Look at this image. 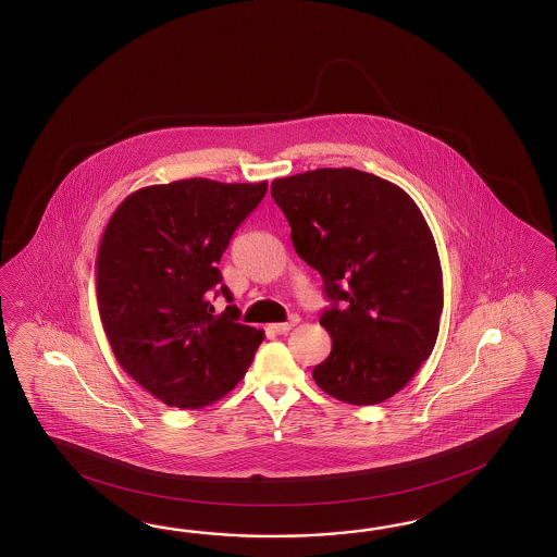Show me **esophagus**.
<instances>
[{"mask_svg":"<svg viewBox=\"0 0 557 557\" xmlns=\"http://www.w3.org/2000/svg\"><path fill=\"white\" fill-rule=\"evenodd\" d=\"M294 324H298V317H292V321L289 322H280V324H271L270 329L275 333V335H286L287 331L294 326Z\"/></svg>","mask_w":557,"mask_h":557,"instance_id":"esophagus-1","label":"esophagus"}]
</instances>
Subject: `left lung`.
I'll return each mask as SVG.
<instances>
[{
  "label": "left lung",
  "instance_id": "obj_1",
  "mask_svg": "<svg viewBox=\"0 0 557 557\" xmlns=\"http://www.w3.org/2000/svg\"><path fill=\"white\" fill-rule=\"evenodd\" d=\"M300 259L321 273L331 355L312 370L329 396L380 405L431 355L443 273L419 206L359 169H317L271 184Z\"/></svg>",
  "mask_w": 557,
  "mask_h": 557
}]
</instances>
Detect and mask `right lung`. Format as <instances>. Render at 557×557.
<instances>
[{
  "instance_id": "1",
  "label": "right lung",
  "mask_w": 557,
  "mask_h": 557,
  "mask_svg": "<svg viewBox=\"0 0 557 557\" xmlns=\"http://www.w3.org/2000/svg\"><path fill=\"white\" fill-rule=\"evenodd\" d=\"M268 191L261 184L191 177L120 203L101 236L96 289L116 361L154 398L202 408L243 380L263 331L240 324L210 294L233 300L219 261Z\"/></svg>"
}]
</instances>
